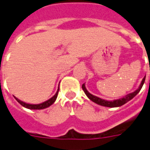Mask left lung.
<instances>
[{
    "mask_svg": "<svg viewBox=\"0 0 150 150\" xmlns=\"http://www.w3.org/2000/svg\"><path fill=\"white\" fill-rule=\"evenodd\" d=\"M145 79H146V76L144 77V79H142V83L140 85V86L139 87V89L137 90H135V92H133L132 93L130 94H128L127 96H125V97L121 99H119V100H113V101H107V100H103L101 98H99L97 96H94V95H92L91 93H89V92L87 91L86 89V87H85V84H82V88L83 89V91L84 93H86L89 99L93 101V102L96 103L97 104L99 105H101V106H103V107H121L122 105H124L125 103H126L127 102H128L129 100H131L132 98H134L136 95H137L139 91L141 90L142 89V86L144 84L145 82Z\"/></svg>",
    "mask_w": 150,
    "mask_h": 150,
    "instance_id": "8db88e82",
    "label": "left lung"
}]
</instances>
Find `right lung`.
<instances>
[{
	"instance_id": "1",
	"label": "right lung",
	"mask_w": 150,
	"mask_h": 150,
	"mask_svg": "<svg viewBox=\"0 0 150 150\" xmlns=\"http://www.w3.org/2000/svg\"><path fill=\"white\" fill-rule=\"evenodd\" d=\"M58 91H59V88L57 89V91L56 94L54 95L53 97L50 99V100H47L45 102L42 103H40V104H29V103H24L19 100L18 99H17L16 97H15V100H17L18 102L20 104L23 106L24 107H26L28 109H31V110H41V109H44V108H47V107H50V105H52L55 102V100L57 99V94H58Z\"/></svg>"
}]
</instances>
